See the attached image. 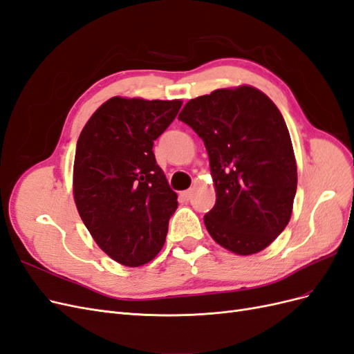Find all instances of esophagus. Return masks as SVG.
Wrapping results in <instances>:
<instances>
[{"instance_id": "esophagus-1", "label": "esophagus", "mask_w": 354, "mask_h": 354, "mask_svg": "<svg viewBox=\"0 0 354 354\" xmlns=\"http://www.w3.org/2000/svg\"><path fill=\"white\" fill-rule=\"evenodd\" d=\"M181 198H183L185 201H189V199L192 198V190L189 189V190H185V192H181Z\"/></svg>"}]
</instances>
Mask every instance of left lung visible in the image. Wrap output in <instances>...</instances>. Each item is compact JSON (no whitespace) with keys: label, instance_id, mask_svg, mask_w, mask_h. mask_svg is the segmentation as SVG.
I'll list each match as a JSON object with an SVG mask.
<instances>
[{"label":"left lung","instance_id":"obj_1","mask_svg":"<svg viewBox=\"0 0 354 354\" xmlns=\"http://www.w3.org/2000/svg\"><path fill=\"white\" fill-rule=\"evenodd\" d=\"M207 147L217 199L208 233L234 254L269 246L291 218L297 164L283 116L250 85L192 99L178 115Z\"/></svg>","mask_w":354,"mask_h":354}]
</instances>
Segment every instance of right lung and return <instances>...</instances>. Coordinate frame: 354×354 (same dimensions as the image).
Wrapping results in <instances>:
<instances>
[{
  "instance_id": "right-lung-1",
  "label": "right lung",
  "mask_w": 354,
  "mask_h": 354,
  "mask_svg": "<svg viewBox=\"0 0 354 354\" xmlns=\"http://www.w3.org/2000/svg\"><path fill=\"white\" fill-rule=\"evenodd\" d=\"M181 104L112 97L80 134L75 203L93 239L124 266L137 267L155 259L177 209V194L156 164L152 147Z\"/></svg>"
}]
</instances>
